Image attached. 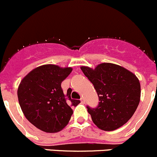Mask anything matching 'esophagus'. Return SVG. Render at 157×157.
Returning <instances> with one entry per match:
<instances>
[{
	"label": "esophagus",
	"instance_id": "34e87169",
	"mask_svg": "<svg viewBox=\"0 0 157 157\" xmlns=\"http://www.w3.org/2000/svg\"><path fill=\"white\" fill-rule=\"evenodd\" d=\"M80 101H81V103L85 104V99H84V98H83V97H82V98H80Z\"/></svg>",
	"mask_w": 157,
	"mask_h": 157
}]
</instances>
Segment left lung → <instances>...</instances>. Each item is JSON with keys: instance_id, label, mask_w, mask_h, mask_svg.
I'll return each instance as SVG.
<instances>
[{"instance_id": "1", "label": "left lung", "mask_w": 157, "mask_h": 157, "mask_svg": "<svg viewBox=\"0 0 157 157\" xmlns=\"http://www.w3.org/2000/svg\"><path fill=\"white\" fill-rule=\"evenodd\" d=\"M99 98L98 106H87L93 123L104 131H113L126 123L140 102L141 85L134 74L121 66L101 63L95 69L82 66Z\"/></svg>"}]
</instances>
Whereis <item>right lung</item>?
<instances>
[{"label": "right lung", "mask_w": 157, "mask_h": 157, "mask_svg": "<svg viewBox=\"0 0 157 157\" xmlns=\"http://www.w3.org/2000/svg\"><path fill=\"white\" fill-rule=\"evenodd\" d=\"M71 71V67L44 65L29 72L19 84L18 99L25 117L45 132L63 129L73 114L71 107L80 102L71 98V89L65 94L61 86Z\"/></svg>", "instance_id": "add662e5"}]
</instances>
